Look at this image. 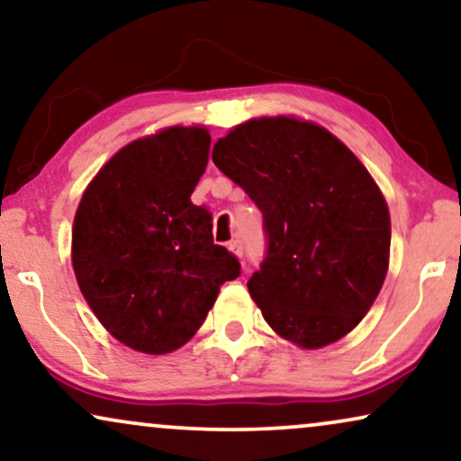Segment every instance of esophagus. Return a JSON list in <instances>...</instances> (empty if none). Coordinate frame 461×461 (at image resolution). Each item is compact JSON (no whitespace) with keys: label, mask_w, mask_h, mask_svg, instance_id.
I'll use <instances>...</instances> for the list:
<instances>
[{"label":"esophagus","mask_w":461,"mask_h":461,"mask_svg":"<svg viewBox=\"0 0 461 461\" xmlns=\"http://www.w3.org/2000/svg\"><path fill=\"white\" fill-rule=\"evenodd\" d=\"M227 249H230L231 255H236L238 259H242V242L240 240H231L227 244Z\"/></svg>","instance_id":"obj_1"}]
</instances>
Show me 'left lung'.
<instances>
[{
  "mask_svg": "<svg viewBox=\"0 0 461 461\" xmlns=\"http://www.w3.org/2000/svg\"><path fill=\"white\" fill-rule=\"evenodd\" d=\"M212 161L264 212L267 255L247 287L267 325L306 351L357 328L385 283L392 219L353 150L278 114L236 125Z\"/></svg>",
  "mask_w": 461,
  "mask_h": 461,
  "instance_id": "1",
  "label": "left lung"
}]
</instances>
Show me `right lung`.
<instances>
[{"label":"right lung","instance_id":"1","mask_svg":"<svg viewBox=\"0 0 461 461\" xmlns=\"http://www.w3.org/2000/svg\"><path fill=\"white\" fill-rule=\"evenodd\" d=\"M211 131L172 125L116 150L86 185L72 225V267L104 328L133 351L189 342L240 264L212 242V217L191 202Z\"/></svg>","mask_w":461,"mask_h":461}]
</instances>
